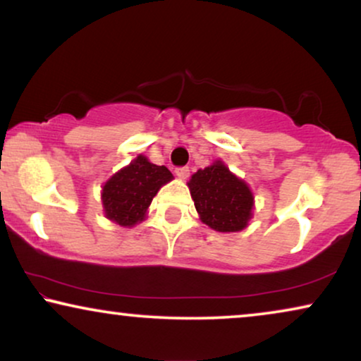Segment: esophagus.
<instances>
[{
    "label": "esophagus",
    "mask_w": 361,
    "mask_h": 361,
    "mask_svg": "<svg viewBox=\"0 0 361 361\" xmlns=\"http://www.w3.org/2000/svg\"><path fill=\"white\" fill-rule=\"evenodd\" d=\"M176 176L179 177V179H182V180L187 179V177H189V167H185V166L184 167H177Z\"/></svg>",
    "instance_id": "esophagus-1"
}]
</instances>
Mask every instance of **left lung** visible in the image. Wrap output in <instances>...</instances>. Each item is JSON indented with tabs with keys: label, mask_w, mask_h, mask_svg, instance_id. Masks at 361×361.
I'll list each match as a JSON object with an SVG mask.
<instances>
[{
	"label": "left lung",
	"mask_w": 361,
	"mask_h": 361,
	"mask_svg": "<svg viewBox=\"0 0 361 361\" xmlns=\"http://www.w3.org/2000/svg\"><path fill=\"white\" fill-rule=\"evenodd\" d=\"M190 195L200 220L216 231H240L253 216L255 197L245 180L221 161L199 169L189 180Z\"/></svg>",
	"instance_id": "left-lung-1"
}]
</instances>
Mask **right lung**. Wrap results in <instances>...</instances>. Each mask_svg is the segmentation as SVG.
Here are the masks:
<instances>
[{
	"instance_id": "right-lung-1",
	"label": "right lung",
	"mask_w": 361,
	"mask_h": 361,
	"mask_svg": "<svg viewBox=\"0 0 361 361\" xmlns=\"http://www.w3.org/2000/svg\"><path fill=\"white\" fill-rule=\"evenodd\" d=\"M172 179L174 176L166 166L152 164L140 154L103 185L102 204L106 219L121 226L140 224L161 187Z\"/></svg>"
}]
</instances>
